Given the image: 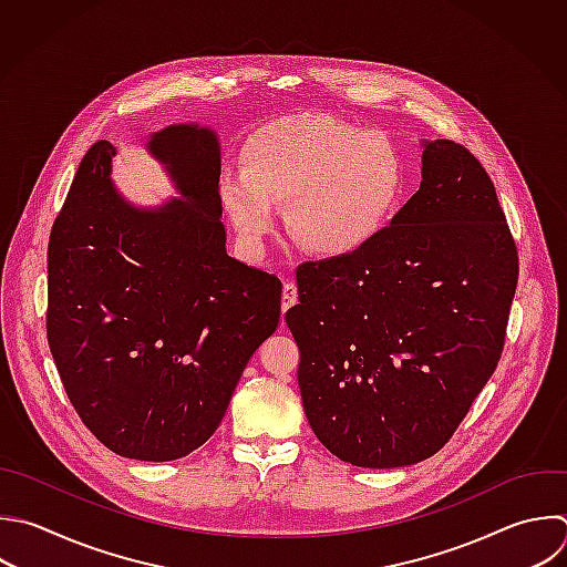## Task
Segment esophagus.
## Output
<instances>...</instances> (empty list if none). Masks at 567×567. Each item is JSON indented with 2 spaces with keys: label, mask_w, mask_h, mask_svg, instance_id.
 <instances>
[{
  "label": "esophagus",
  "mask_w": 567,
  "mask_h": 567,
  "mask_svg": "<svg viewBox=\"0 0 567 567\" xmlns=\"http://www.w3.org/2000/svg\"><path fill=\"white\" fill-rule=\"evenodd\" d=\"M299 299V292H297V286L295 284H284V295H281V310H290Z\"/></svg>",
  "instance_id": "1"
}]
</instances>
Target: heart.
I'll return each instance as SVG.
<instances>
[{"label":"heart","mask_w":567,"mask_h":567,"mask_svg":"<svg viewBox=\"0 0 567 567\" xmlns=\"http://www.w3.org/2000/svg\"><path fill=\"white\" fill-rule=\"evenodd\" d=\"M403 186V155L388 137L323 115H292L252 135L244 173H224L219 193L250 252L277 230L279 206L306 252L343 261L383 235Z\"/></svg>","instance_id":"obj_1"}]
</instances>
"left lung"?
I'll return each mask as SVG.
<instances>
[{
	"instance_id": "obj_1",
	"label": "left lung",
	"mask_w": 567,
	"mask_h": 567,
	"mask_svg": "<svg viewBox=\"0 0 567 567\" xmlns=\"http://www.w3.org/2000/svg\"><path fill=\"white\" fill-rule=\"evenodd\" d=\"M421 148V186L383 235L303 264L286 312L306 419L359 467L414 465L447 443L498 363L516 290L487 173L450 140Z\"/></svg>"
}]
</instances>
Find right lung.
Listing matches in <instances>:
<instances>
[{
	"label": "right lung",
	"mask_w": 567,
	"mask_h": 567,
	"mask_svg": "<svg viewBox=\"0 0 567 567\" xmlns=\"http://www.w3.org/2000/svg\"><path fill=\"white\" fill-rule=\"evenodd\" d=\"M91 146L49 244V346L86 427L115 454L175 461L219 427L255 350L277 330L281 284L226 252L219 135L153 133L173 190L137 206Z\"/></svg>",
	"instance_id": "obj_1"
}]
</instances>
